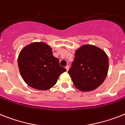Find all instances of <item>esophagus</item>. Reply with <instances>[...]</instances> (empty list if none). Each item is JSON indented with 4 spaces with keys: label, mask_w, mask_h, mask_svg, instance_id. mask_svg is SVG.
Here are the masks:
<instances>
[{
    "label": "esophagus",
    "mask_w": 125,
    "mask_h": 125,
    "mask_svg": "<svg viewBox=\"0 0 125 125\" xmlns=\"http://www.w3.org/2000/svg\"><path fill=\"white\" fill-rule=\"evenodd\" d=\"M65 69H66V70H67V71H69V65L65 66Z\"/></svg>",
    "instance_id": "1"
}]
</instances>
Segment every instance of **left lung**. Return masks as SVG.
I'll use <instances>...</instances> for the list:
<instances>
[{
	"mask_svg": "<svg viewBox=\"0 0 125 125\" xmlns=\"http://www.w3.org/2000/svg\"><path fill=\"white\" fill-rule=\"evenodd\" d=\"M109 70V59L105 51L91 44L83 45L75 52L69 75L77 89L90 92L104 81Z\"/></svg>",
	"mask_w": 125,
	"mask_h": 125,
	"instance_id": "left-lung-1",
	"label": "left lung"
}]
</instances>
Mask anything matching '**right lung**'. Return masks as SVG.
<instances>
[{
    "label": "right lung",
    "mask_w": 125,
    "mask_h": 125,
    "mask_svg": "<svg viewBox=\"0 0 125 125\" xmlns=\"http://www.w3.org/2000/svg\"><path fill=\"white\" fill-rule=\"evenodd\" d=\"M19 70L26 83L33 88L47 90L55 85L61 74L66 71L54 57L46 43L35 42L24 47L18 59Z\"/></svg>",
    "instance_id": "obj_1"
}]
</instances>
